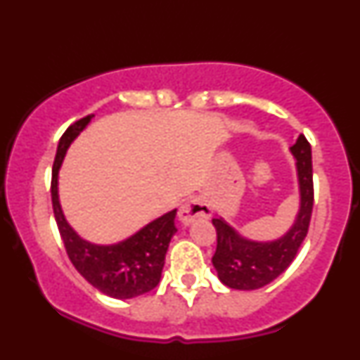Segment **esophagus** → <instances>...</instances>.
I'll use <instances>...</instances> for the list:
<instances>
[{
  "label": "esophagus",
  "instance_id": "34e87169",
  "mask_svg": "<svg viewBox=\"0 0 360 360\" xmlns=\"http://www.w3.org/2000/svg\"><path fill=\"white\" fill-rule=\"evenodd\" d=\"M211 206L202 198H191L179 207V220L184 225H191L195 220L211 217Z\"/></svg>",
  "mask_w": 360,
  "mask_h": 360
}]
</instances>
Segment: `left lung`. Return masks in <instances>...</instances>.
<instances>
[{
  "mask_svg": "<svg viewBox=\"0 0 360 360\" xmlns=\"http://www.w3.org/2000/svg\"><path fill=\"white\" fill-rule=\"evenodd\" d=\"M296 159L300 207L294 225L282 238L267 243L245 239L221 217H214L217 231V248L212 264L220 282L233 290H258L271 283L296 258L300 244L309 231L313 209V169L311 146L300 134L290 148Z\"/></svg>",
  "mask_w": 360,
  "mask_h": 360,
  "instance_id": "8db88e82",
  "label": "left lung"
}]
</instances>
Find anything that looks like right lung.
<instances>
[{
	"instance_id": "1",
	"label": "right lung",
	"mask_w": 360,
	"mask_h": 360,
	"mask_svg": "<svg viewBox=\"0 0 360 360\" xmlns=\"http://www.w3.org/2000/svg\"><path fill=\"white\" fill-rule=\"evenodd\" d=\"M94 115H88L68 127L58 143L51 169V202L58 230L68 257L94 288L115 299H132L159 285L169 240L178 231L174 226L176 209L143 226L132 236L112 245H97L82 239L64 219L58 198V173L68 148Z\"/></svg>"
}]
</instances>
